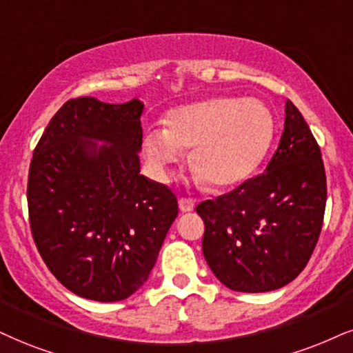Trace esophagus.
Instances as JSON below:
<instances>
[{"label": "esophagus", "instance_id": "1", "mask_svg": "<svg viewBox=\"0 0 353 353\" xmlns=\"http://www.w3.org/2000/svg\"><path fill=\"white\" fill-rule=\"evenodd\" d=\"M178 206H180V211L181 212H190L194 210V206H196V201L191 198H180L178 199Z\"/></svg>", "mask_w": 353, "mask_h": 353}]
</instances>
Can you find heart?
Returning a JSON list of instances; mask_svg holds the SVG:
<instances>
[{"instance_id":"obj_1","label":"heart","mask_w":353,"mask_h":353,"mask_svg":"<svg viewBox=\"0 0 353 353\" xmlns=\"http://www.w3.org/2000/svg\"><path fill=\"white\" fill-rule=\"evenodd\" d=\"M275 121L259 99L216 98L173 111L167 129L143 134L142 150L157 176L168 180L172 165L190 150L199 183L225 188L245 180L270 149Z\"/></svg>"}]
</instances>
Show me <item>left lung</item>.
I'll return each instance as SVG.
<instances>
[{
    "mask_svg": "<svg viewBox=\"0 0 353 353\" xmlns=\"http://www.w3.org/2000/svg\"><path fill=\"white\" fill-rule=\"evenodd\" d=\"M285 112L267 170L196 206L204 259L234 291L265 293L288 285L310 262L323 229L327 183L319 143L290 99Z\"/></svg>",
    "mask_w": 353,
    "mask_h": 353,
    "instance_id": "left-lung-1",
    "label": "left lung"
}]
</instances>
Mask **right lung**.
I'll return each instance as SVG.
<instances>
[{
	"mask_svg": "<svg viewBox=\"0 0 353 353\" xmlns=\"http://www.w3.org/2000/svg\"><path fill=\"white\" fill-rule=\"evenodd\" d=\"M142 111L139 99H68L34 149L30 232L52 275L81 298L112 303L136 293L178 214L175 193L139 173Z\"/></svg>",
	"mask_w": 353,
	"mask_h": 353,
	"instance_id": "1",
	"label": "right lung"
}]
</instances>
